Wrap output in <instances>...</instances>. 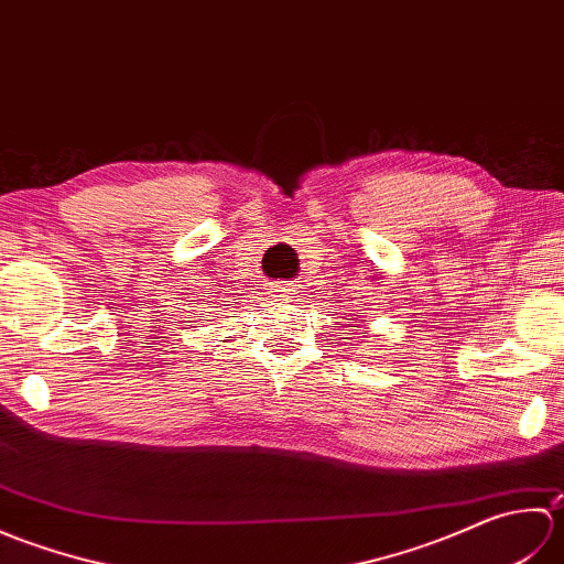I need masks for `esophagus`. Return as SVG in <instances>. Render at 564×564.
Segmentation results:
<instances>
[{
	"instance_id": "obj_1",
	"label": "esophagus",
	"mask_w": 564,
	"mask_h": 564,
	"mask_svg": "<svg viewBox=\"0 0 564 564\" xmlns=\"http://www.w3.org/2000/svg\"><path fill=\"white\" fill-rule=\"evenodd\" d=\"M269 291L273 297H281V301H291V297H295V293H297L295 283H291V281H273L269 285Z\"/></svg>"
}]
</instances>
